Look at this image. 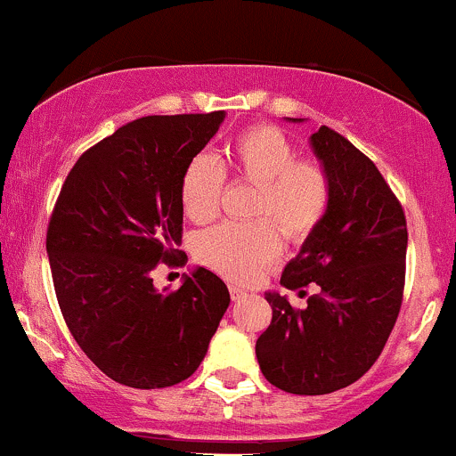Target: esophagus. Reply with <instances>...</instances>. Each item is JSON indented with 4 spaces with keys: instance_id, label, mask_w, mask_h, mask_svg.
Here are the masks:
<instances>
[{
    "instance_id": "esophagus-1",
    "label": "esophagus",
    "mask_w": 456,
    "mask_h": 456,
    "mask_svg": "<svg viewBox=\"0 0 456 456\" xmlns=\"http://www.w3.org/2000/svg\"><path fill=\"white\" fill-rule=\"evenodd\" d=\"M229 292H232L233 301H240V299H244V297H247V290L240 289V286H236V284L229 286Z\"/></svg>"
}]
</instances>
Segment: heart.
I'll return each mask as SVG.
<instances>
[{"label": "heart", "mask_w": 456, "mask_h": 456, "mask_svg": "<svg viewBox=\"0 0 456 456\" xmlns=\"http://www.w3.org/2000/svg\"><path fill=\"white\" fill-rule=\"evenodd\" d=\"M227 166L238 181L256 185L247 224L223 223L200 233L196 256L233 281H253L281 251L280 233L301 242L325 218L332 200L330 175L319 161L297 159V148L280 128L253 126L227 151ZM224 175L209 155H196L181 175L179 194L190 220L216 218Z\"/></svg>", "instance_id": "1"}]
</instances>
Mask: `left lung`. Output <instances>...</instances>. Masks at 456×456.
I'll return each mask as SVG.
<instances>
[{
    "mask_svg": "<svg viewBox=\"0 0 456 456\" xmlns=\"http://www.w3.org/2000/svg\"><path fill=\"white\" fill-rule=\"evenodd\" d=\"M310 143L330 175L332 200L281 284H316L319 292L304 310L266 292L273 319L256 356L277 389L325 395L365 376L385 349L400 314L409 233L400 200L369 157L328 126Z\"/></svg>",
    "mask_w": 456,
    "mask_h": 456,
    "instance_id": "obj_1",
    "label": "left lung"
}]
</instances>
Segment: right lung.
<instances>
[{
  "instance_id": "right-lung-1",
  "label": "right lung",
  "mask_w": 456,
  "mask_h": 456,
  "mask_svg": "<svg viewBox=\"0 0 456 456\" xmlns=\"http://www.w3.org/2000/svg\"><path fill=\"white\" fill-rule=\"evenodd\" d=\"M224 111L148 115L80 155L47 227L56 299L89 361L119 385L164 389L199 369L229 305L218 275L199 266L157 290L159 262L179 266V183Z\"/></svg>"
}]
</instances>
